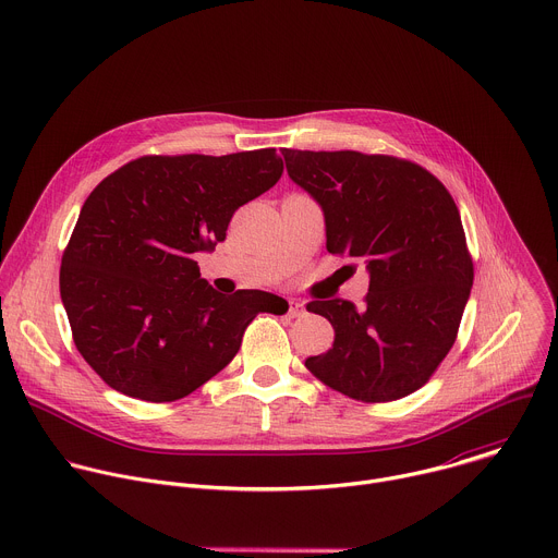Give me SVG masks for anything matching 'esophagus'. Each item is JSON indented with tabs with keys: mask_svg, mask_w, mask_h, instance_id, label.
I'll return each instance as SVG.
<instances>
[{
	"mask_svg": "<svg viewBox=\"0 0 558 558\" xmlns=\"http://www.w3.org/2000/svg\"><path fill=\"white\" fill-rule=\"evenodd\" d=\"M304 311V304L300 300H289V313L291 315H300Z\"/></svg>",
	"mask_w": 558,
	"mask_h": 558,
	"instance_id": "obj_1",
	"label": "esophagus"
}]
</instances>
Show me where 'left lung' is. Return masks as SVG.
<instances>
[{
	"instance_id": "left-lung-1",
	"label": "left lung",
	"mask_w": 558,
	"mask_h": 558,
	"mask_svg": "<svg viewBox=\"0 0 558 558\" xmlns=\"http://www.w3.org/2000/svg\"><path fill=\"white\" fill-rule=\"evenodd\" d=\"M289 179L325 214L327 250L364 260L366 304L313 300L336 331L306 368L362 402L422 388L454 344L472 289L459 209L424 168L362 151L282 149Z\"/></svg>"
}]
</instances>
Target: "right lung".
Segmentation results:
<instances>
[{"mask_svg": "<svg viewBox=\"0 0 558 558\" xmlns=\"http://www.w3.org/2000/svg\"><path fill=\"white\" fill-rule=\"evenodd\" d=\"M282 170L274 147L143 156L93 190L59 289L78 353L108 386L143 402L181 400L233 360L260 311L287 313L276 293H218L194 260Z\"/></svg>", "mask_w": 558, "mask_h": 558, "instance_id": "obj_1", "label": "right lung"}]
</instances>
